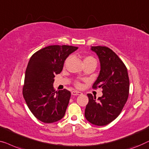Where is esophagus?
Masks as SVG:
<instances>
[{
	"label": "esophagus",
	"instance_id": "esophagus-1",
	"mask_svg": "<svg viewBox=\"0 0 149 149\" xmlns=\"http://www.w3.org/2000/svg\"><path fill=\"white\" fill-rule=\"evenodd\" d=\"M81 92H79V91H74L72 92V95H74V96H77V95H81Z\"/></svg>",
	"mask_w": 149,
	"mask_h": 149
}]
</instances>
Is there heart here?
Here are the masks:
<instances>
[{
    "mask_svg": "<svg viewBox=\"0 0 149 149\" xmlns=\"http://www.w3.org/2000/svg\"><path fill=\"white\" fill-rule=\"evenodd\" d=\"M91 60H95V59L93 57H92V56H86V57L84 58V61H91ZM76 86H79V83H77L76 84Z\"/></svg>",
    "mask_w": 149,
    "mask_h": 149,
    "instance_id": "1",
    "label": "heart"
}]
</instances>
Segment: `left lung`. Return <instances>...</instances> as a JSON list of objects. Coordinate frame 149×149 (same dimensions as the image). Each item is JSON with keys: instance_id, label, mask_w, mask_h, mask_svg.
<instances>
[{"instance_id": "8db88e82", "label": "left lung", "mask_w": 149, "mask_h": 149, "mask_svg": "<svg viewBox=\"0 0 149 149\" xmlns=\"http://www.w3.org/2000/svg\"><path fill=\"white\" fill-rule=\"evenodd\" d=\"M100 61L99 75L93 88H101L102 96L88 94V103L84 116L92 124L103 126L116 119L122 111L129 95L130 81L125 65L119 56L106 47H91Z\"/></svg>"}]
</instances>
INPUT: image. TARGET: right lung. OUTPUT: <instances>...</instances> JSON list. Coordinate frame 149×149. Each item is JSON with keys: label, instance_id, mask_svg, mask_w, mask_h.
I'll return each instance as SVG.
<instances>
[{"label": "right lung", "instance_id": "add662e5", "mask_svg": "<svg viewBox=\"0 0 149 149\" xmlns=\"http://www.w3.org/2000/svg\"><path fill=\"white\" fill-rule=\"evenodd\" d=\"M78 47L49 46L31 56L25 74L23 95L27 105L38 120L56 122L64 117L71 97L68 90L55 92L54 77L61 72L65 61Z\"/></svg>", "mask_w": 149, "mask_h": 149}]
</instances>
